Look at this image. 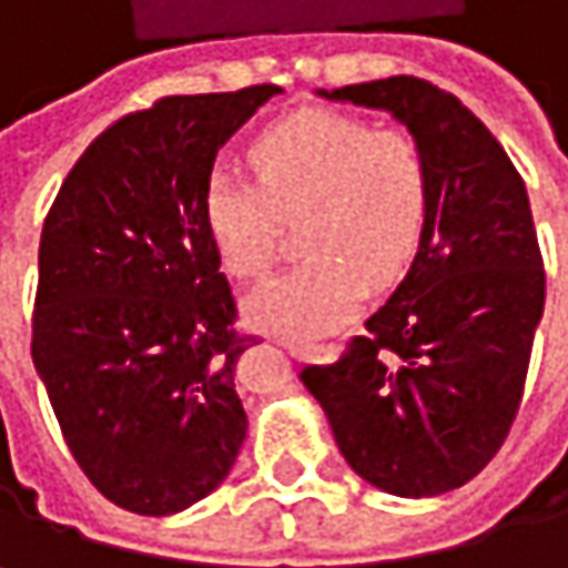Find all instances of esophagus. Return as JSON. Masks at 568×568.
<instances>
[{
    "instance_id": "1",
    "label": "esophagus",
    "mask_w": 568,
    "mask_h": 568,
    "mask_svg": "<svg viewBox=\"0 0 568 568\" xmlns=\"http://www.w3.org/2000/svg\"><path fill=\"white\" fill-rule=\"evenodd\" d=\"M280 345L288 355H325V358L335 355V345H305V342H295V338H280Z\"/></svg>"
}]
</instances>
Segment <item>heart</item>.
<instances>
[{
  "label": "heart",
  "instance_id": "heart-1",
  "mask_svg": "<svg viewBox=\"0 0 568 568\" xmlns=\"http://www.w3.org/2000/svg\"><path fill=\"white\" fill-rule=\"evenodd\" d=\"M250 161L256 180L213 171L200 196L223 270L243 283L263 280L283 220L298 216L312 253L250 295L256 328L328 332L362 305L368 283H392L414 263L434 203L430 161L414 131L312 108L266 128Z\"/></svg>",
  "mask_w": 568,
  "mask_h": 568
}]
</instances>
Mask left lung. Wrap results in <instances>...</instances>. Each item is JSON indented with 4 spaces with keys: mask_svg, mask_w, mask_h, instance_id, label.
Instances as JSON below:
<instances>
[{
    "mask_svg": "<svg viewBox=\"0 0 568 568\" xmlns=\"http://www.w3.org/2000/svg\"><path fill=\"white\" fill-rule=\"evenodd\" d=\"M332 98L385 108L420 138L434 203L407 276L365 335L298 382L358 477L395 497H437L494 460L523 400L546 298L529 196L500 141L450 91L395 74Z\"/></svg>",
    "mask_w": 568,
    "mask_h": 568,
    "instance_id": "1",
    "label": "left lung"
}]
</instances>
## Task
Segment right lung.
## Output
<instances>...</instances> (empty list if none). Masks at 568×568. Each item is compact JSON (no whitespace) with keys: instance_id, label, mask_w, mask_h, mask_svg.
Returning <instances> with one entry per match:
<instances>
[{"instance_id":"1","label":"right lung","mask_w":568,"mask_h":568,"mask_svg":"<svg viewBox=\"0 0 568 568\" xmlns=\"http://www.w3.org/2000/svg\"><path fill=\"white\" fill-rule=\"evenodd\" d=\"M280 91L171 94L118 118L45 216L32 362L74 464L124 510H186L243 447L233 368L256 338L200 196L216 151Z\"/></svg>"}]
</instances>
